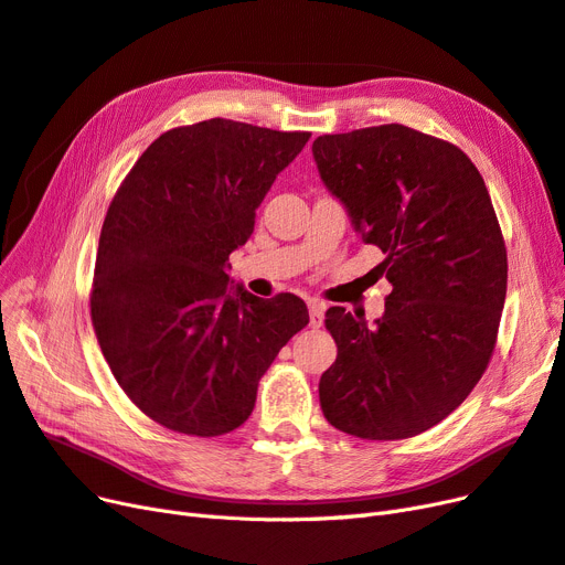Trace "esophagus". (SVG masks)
<instances>
[{"mask_svg": "<svg viewBox=\"0 0 565 565\" xmlns=\"http://www.w3.org/2000/svg\"><path fill=\"white\" fill-rule=\"evenodd\" d=\"M307 307H309V326H312V329H319V326L323 323V302H319V300H307Z\"/></svg>", "mask_w": 565, "mask_h": 565, "instance_id": "34e87169", "label": "esophagus"}]
</instances>
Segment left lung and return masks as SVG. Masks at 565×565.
Instances as JSON below:
<instances>
[{"mask_svg": "<svg viewBox=\"0 0 565 565\" xmlns=\"http://www.w3.org/2000/svg\"><path fill=\"white\" fill-rule=\"evenodd\" d=\"M312 154L392 284L373 326L326 312L338 356L319 380L321 411L359 439H408L458 408L493 356L507 296L493 202L460 148L402 124L319 136Z\"/></svg>", "mask_w": 565, "mask_h": 565, "instance_id": "obj_1", "label": "left lung"}]
</instances>
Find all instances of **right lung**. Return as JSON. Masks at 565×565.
<instances>
[{
  "instance_id": "right-lung-1",
  "label": "right lung",
  "mask_w": 565,
  "mask_h": 565,
  "mask_svg": "<svg viewBox=\"0 0 565 565\" xmlns=\"http://www.w3.org/2000/svg\"><path fill=\"white\" fill-rule=\"evenodd\" d=\"M307 140L221 117L180 126L140 154L107 209L90 321L119 387L167 429L244 425L260 377L309 323L298 296L263 300L227 275Z\"/></svg>"
}]
</instances>
